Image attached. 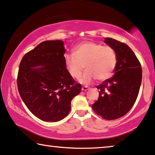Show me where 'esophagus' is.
I'll return each mask as SVG.
<instances>
[{"instance_id":"obj_1","label":"esophagus","mask_w":155,"mask_h":155,"mask_svg":"<svg viewBox=\"0 0 155 155\" xmlns=\"http://www.w3.org/2000/svg\"><path fill=\"white\" fill-rule=\"evenodd\" d=\"M88 89H89V87H87V86H84V87H82V88H81L82 91H86Z\"/></svg>"}]
</instances>
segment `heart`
Wrapping results in <instances>:
<instances>
[{
    "label": "heart",
    "mask_w": 155,
    "mask_h": 155,
    "mask_svg": "<svg viewBox=\"0 0 155 155\" xmlns=\"http://www.w3.org/2000/svg\"><path fill=\"white\" fill-rule=\"evenodd\" d=\"M73 55L64 56V65L71 77L78 79L86 70L80 81L88 84L94 79L100 81L111 77L117 64L115 50L108 46L93 41H84L74 48Z\"/></svg>",
    "instance_id": "1"
}]
</instances>
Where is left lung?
I'll use <instances>...</instances> for the list:
<instances>
[{
    "mask_svg": "<svg viewBox=\"0 0 155 155\" xmlns=\"http://www.w3.org/2000/svg\"><path fill=\"white\" fill-rule=\"evenodd\" d=\"M104 42L115 50L117 64L114 75L97 86L100 95L92 107L102 118L111 120L123 116L134 104L141 84L142 68L126 44L109 38H105Z\"/></svg>",
    "mask_w": 155,
    "mask_h": 155,
    "instance_id": "8db88e82",
    "label": "left lung"
}]
</instances>
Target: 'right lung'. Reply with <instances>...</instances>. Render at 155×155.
<instances>
[{
    "label": "right lung",
    "instance_id": "add662e5",
    "mask_svg": "<svg viewBox=\"0 0 155 155\" xmlns=\"http://www.w3.org/2000/svg\"><path fill=\"white\" fill-rule=\"evenodd\" d=\"M65 50L61 40H47L24 55L17 76V87L30 111L46 122L64 118L71 101L79 94L77 84L64 65ZM41 66L40 68L35 66Z\"/></svg>",
    "mask_w": 155,
    "mask_h": 155
}]
</instances>
